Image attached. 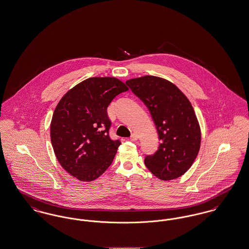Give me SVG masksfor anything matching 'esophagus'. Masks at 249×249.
I'll return each mask as SVG.
<instances>
[{
	"instance_id": "esophagus-1",
	"label": "esophagus",
	"mask_w": 249,
	"mask_h": 249,
	"mask_svg": "<svg viewBox=\"0 0 249 249\" xmlns=\"http://www.w3.org/2000/svg\"><path fill=\"white\" fill-rule=\"evenodd\" d=\"M138 138H139V137H138V135H137L136 133H132L131 136L130 137V140L131 142H134V141H137Z\"/></svg>"
}]
</instances>
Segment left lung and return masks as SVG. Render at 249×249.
<instances>
[{"mask_svg":"<svg viewBox=\"0 0 249 249\" xmlns=\"http://www.w3.org/2000/svg\"><path fill=\"white\" fill-rule=\"evenodd\" d=\"M149 109L160 143L144 164L156 178L173 180L193 164L201 146V128L187 96L171 81L143 75L126 81Z\"/></svg>","mask_w":249,"mask_h":249,"instance_id":"left-lung-1","label":"left lung"}]
</instances>
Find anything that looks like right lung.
Segmentation results:
<instances>
[{
    "label": "right lung",
    "mask_w": 249,
    "mask_h": 249,
    "mask_svg": "<svg viewBox=\"0 0 249 249\" xmlns=\"http://www.w3.org/2000/svg\"><path fill=\"white\" fill-rule=\"evenodd\" d=\"M126 84L116 77H90L59 100L50 123V138L61 167L79 181L101 177L121 142L111 140L107 107Z\"/></svg>",
    "instance_id": "add662e5"
}]
</instances>
